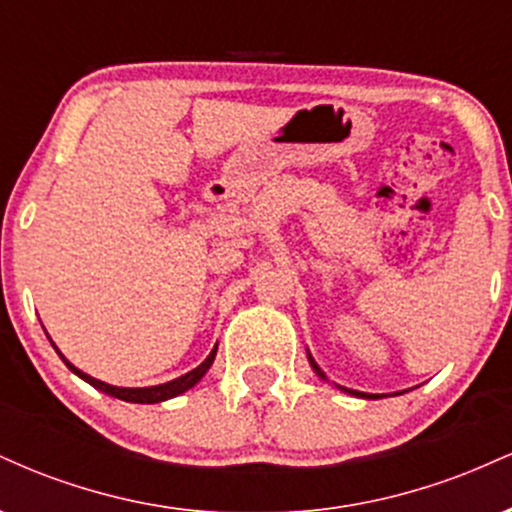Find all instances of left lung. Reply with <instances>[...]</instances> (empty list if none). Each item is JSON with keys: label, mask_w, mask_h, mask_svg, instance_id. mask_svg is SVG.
Masks as SVG:
<instances>
[{"label": "left lung", "mask_w": 512, "mask_h": 512, "mask_svg": "<svg viewBox=\"0 0 512 512\" xmlns=\"http://www.w3.org/2000/svg\"><path fill=\"white\" fill-rule=\"evenodd\" d=\"M310 363H313V368L317 370V375H320V378H325V373H322V370H320V368H317V363L313 361V358H310ZM339 390L349 392V395H361V392H356V390H346V387H339ZM361 397H368V399H373V395H361Z\"/></svg>", "instance_id": "left-lung-1"}]
</instances>
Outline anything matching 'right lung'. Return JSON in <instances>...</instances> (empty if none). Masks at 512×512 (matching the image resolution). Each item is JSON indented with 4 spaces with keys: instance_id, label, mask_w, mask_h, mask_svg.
I'll return each mask as SVG.
<instances>
[{
    "instance_id": "1",
    "label": "right lung",
    "mask_w": 512,
    "mask_h": 512,
    "mask_svg": "<svg viewBox=\"0 0 512 512\" xmlns=\"http://www.w3.org/2000/svg\"><path fill=\"white\" fill-rule=\"evenodd\" d=\"M57 354H60V351H57ZM214 356H216V349L211 351L207 358H204L202 366H197L195 370H190V373L180 375V378L170 380V383H163V385H156V387H113V385H108V383H101V380L91 378V375L81 373V370L74 368L72 363H69L64 356H62V361L67 363L69 370H74V373L79 375V378H84L88 385H93V387H96V390L105 392V395H113L117 399H125V402H134V404H156V402H163V399L178 397L185 390H190V387H195L199 380H202V375L207 373L211 363H214Z\"/></svg>"
}]
</instances>
